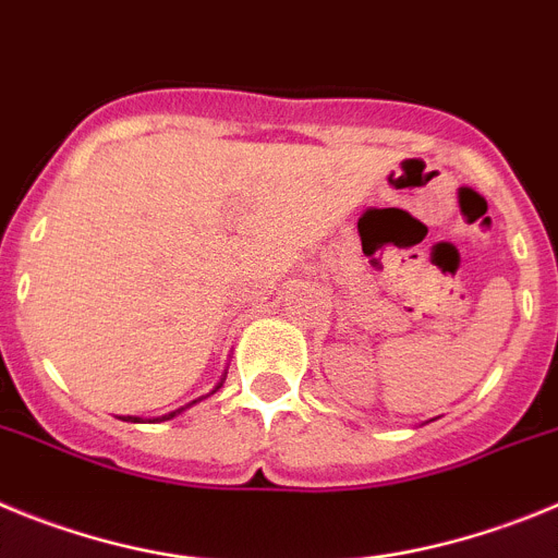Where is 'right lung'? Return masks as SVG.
Instances as JSON below:
<instances>
[{
  "instance_id": "obj_1",
  "label": "right lung",
  "mask_w": 558,
  "mask_h": 558,
  "mask_svg": "<svg viewBox=\"0 0 558 558\" xmlns=\"http://www.w3.org/2000/svg\"><path fill=\"white\" fill-rule=\"evenodd\" d=\"M217 389H219V386H217ZM199 400H203V398H199ZM192 403H197V400H192ZM192 403H189V405H192ZM180 411H183V409L172 411V414H163V416H158V420H153V423H163V420H172V416H174V414H180ZM128 423H142V420H138V416H128Z\"/></svg>"
}]
</instances>
